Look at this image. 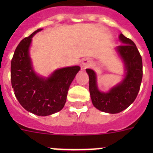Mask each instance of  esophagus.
<instances>
[{
	"mask_svg": "<svg viewBox=\"0 0 153 153\" xmlns=\"http://www.w3.org/2000/svg\"><path fill=\"white\" fill-rule=\"evenodd\" d=\"M91 66H92L91 60H89V59H85V60H83V63H82V67H83V69L88 68V67H91Z\"/></svg>",
	"mask_w": 153,
	"mask_h": 153,
	"instance_id": "34e87169",
	"label": "esophagus"
}]
</instances>
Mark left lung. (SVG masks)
<instances>
[{"label": "left lung", "mask_w": 153, "mask_h": 153, "mask_svg": "<svg viewBox=\"0 0 153 153\" xmlns=\"http://www.w3.org/2000/svg\"><path fill=\"white\" fill-rule=\"evenodd\" d=\"M120 40L124 44L119 46L117 51L126 69V75L122 83L109 93H101L97 89L94 71L86 70L90 79L89 88L93 106L108 113H118L129 107L137 97L143 79V60L136 44L122 33Z\"/></svg>", "instance_id": "8db88e82"}]
</instances>
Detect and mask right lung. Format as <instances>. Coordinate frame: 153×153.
<instances>
[{
  "label": "right lung",
  "mask_w": 153,
  "mask_h": 153,
  "mask_svg": "<svg viewBox=\"0 0 153 153\" xmlns=\"http://www.w3.org/2000/svg\"><path fill=\"white\" fill-rule=\"evenodd\" d=\"M36 30L17 45L10 65V79L15 97L28 112L37 116H49L60 111L67 101L69 87L80 67H65L44 79L33 72L29 56L31 38Z\"/></svg>",
  "instance_id": "1"
}]
</instances>
